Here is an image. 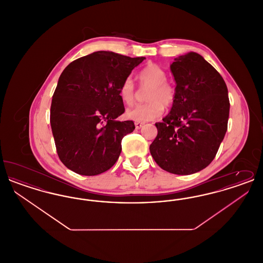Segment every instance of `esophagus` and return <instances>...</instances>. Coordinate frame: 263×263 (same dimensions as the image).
Here are the masks:
<instances>
[{
	"instance_id": "1",
	"label": "esophagus",
	"mask_w": 263,
	"mask_h": 263,
	"mask_svg": "<svg viewBox=\"0 0 263 263\" xmlns=\"http://www.w3.org/2000/svg\"><path fill=\"white\" fill-rule=\"evenodd\" d=\"M143 123H141V122H135V127H136V129H141L142 127H143Z\"/></svg>"
}]
</instances>
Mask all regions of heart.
<instances>
[{
	"instance_id": "b5f03b06",
	"label": "heart",
	"mask_w": 263,
	"mask_h": 263,
	"mask_svg": "<svg viewBox=\"0 0 263 263\" xmlns=\"http://www.w3.org/2000/svg\"><path fill=\"white\" fill-rule=\"evenodd\" d=\"M141 88L150 87L145 100L148 102L139 104L126 111L129 119L137 122H147L160 117L163 107L168 108L174 105L176 99V88L168 82L167 74L163 67L156 63L147 64L138 75ZM119 96L123 103L130 106L136 100V88L133 80L128 77L119 88Z\"/></svg>"
}]
</instances>
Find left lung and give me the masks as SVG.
I'll return each mask as SVG.
<instances>
[{
  "mask_svg": "<svg viewBox=\"0 0 263 263\" xmlns=\"http://www.w3.org/2000/svg\"><path fill=\"white\" fill-rule=\"evenodd\" d=\"M176 83L175 103L150 145L160 167L192 175L208 166L225 137L230 100L225 81L201 55L189 52L171 65Z\"/></svg>",
  "mask_w": 263,
  "mask_h": 263,
  "instance_id": "obj_1",
  "label": "left lung"
}]
</instances>
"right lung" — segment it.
<instances>
[{
	"label": "right lung",
	"mask_w": 263,
	"mask_h": 263,
	"mask_svg": "<svg viewBox=\"0 0 263 263\" xmlns=\"http://www.w3.org/2000/svg\"><path fill=\"white\" fill-rule=\"evenodd\" d=\"M145 57L98 51L70 63L59 78L50 108L58 157L82 175L108 171L121 153V140L134 122L118 121L125 111L119 88Z\"/></svg>",
	"instance_id": "1"
}]
</instances>
